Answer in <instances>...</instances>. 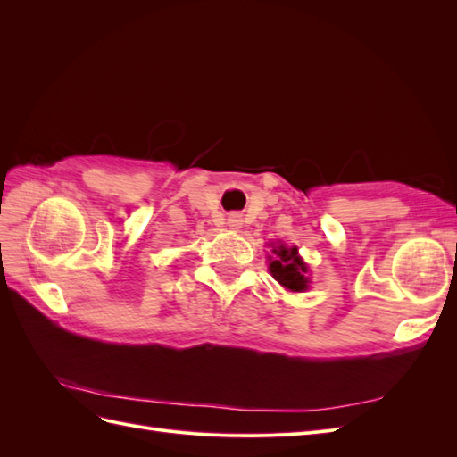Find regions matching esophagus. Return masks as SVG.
<instances>
[{
	"label": "esophagus",
	"mask_w": 457,
	"mask_h": 457,
	"mask_svg": "<svg viewBox=\"0 0 457 457\" xmlns=\"http://www.w3.org/2000/svg\"><path fill=\"white\" fill-rule=\"evenodd\" d=\"M240 225H242V219H240V215L232 213V215L228 217V227H232V228H240Z\"/></svg>",
	"instance_id": "obj_1"
}]
</instances>
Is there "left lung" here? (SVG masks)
<instances>
[{"instance_id":"8db88e82","label":"left lung","mask_w":457,"mask_h":457,"mask_svg":"<svg viewBox=\"0 0 457 457\" xmlns=\"http://www.w3.org/2000/svg\"><path fill=\"white\" fill-rule=\"evenodd\" d=\"M272 253L274 257L269 265L272 278L286 289H292V292L307 289L309 267L297 255V247H286L284 244H278L272 245Z\"/></svg>"}]
</instances>
